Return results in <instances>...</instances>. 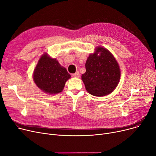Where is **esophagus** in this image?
I'll list each match as a JSON object with an SVG mask.
<instances>
[{"label":"esophagus","instance_id":"esophagus-1","mask_svg":"<svg viewBox=\"0 0 156 156\" xmlns=\"http://www.w3.org/2000/svg\"><path fill=\"white\" fill-rule=\"evenodd\" d=\"M72 76L73 77L79 78V77H80V74H79V72H76L75 74H73L72 75Z\"/></svg>","mask_w":156,"mask_h":156}]
</instances>
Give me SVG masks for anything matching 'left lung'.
<instances>
[{"mask_svg":"<svg viewBox=\"0 0 156 156\" xmlns=\"http://www.w3.org/2000/svg\"><path fill=\"white\" fill-rule=\"evenodd\" d=\"M86 69L82 80L87 92L95 96L110 94L120 80L118 63L112 53L103 47L97 48L94 53L90 55L86 63Z\"/></svg>","mask_w":156,"mask_h":156,"instance_id":"obj_1","label":"left lung"}]
</instances>
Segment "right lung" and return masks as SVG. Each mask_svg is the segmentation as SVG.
Here are the masks:
<instances>
[{
	"label": "right lung",
	"instance_id": "add662e5",
	"mask_svg": "<svg viewBox=\"0 0 156 156\" xmlns=\"http://www.w3.org/2000/svg\"><path fill=\"white\" fill-rule=\"evenodd\" d=\"M70 75L66 69L62 67L56 59L44 54L36 66L33 79L40 89L46 93L57 94L62 92Z\"/></svg>",
	"mask_w": 156,
	"mask_h": 156
}]
</instances>
